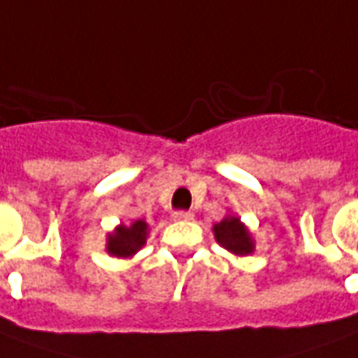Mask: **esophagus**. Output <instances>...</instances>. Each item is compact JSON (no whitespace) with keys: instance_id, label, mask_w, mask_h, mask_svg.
<instances>
[{"instance_id":"esophagus-1","label":"esophagus","mask_w":358,"mask_h":358,"mask_svg":"<svg viewBox=\"0 0 358 358\" xmlns=\"http://www.w3.org/2000/svg\"><path fill=\"white\" fill-rule=\"evenodd\" d=\"M172 217H174V221H192V219H194V213L178 209V211H174V213H172Z\"/></svg>"}]
</instances>
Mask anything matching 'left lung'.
<instances>
[{"instance_id":"8db88e82","label":"left lung","mask_w":358,"mask_h":358,"mask_svg":"<svg viewBox=\"0 0 358 358\" xmlns=\"http://www.w3.org/2000/svg\"><path fill=\"white\" fill-rule=\"evenodd\" d=\"M213 232L217 242L227 250H231L232 254L246 256V254H252V250H254L248 231L244 229V224L236 217H227L221 222H217L213 227Z\"/></svg>"}]
</instances>
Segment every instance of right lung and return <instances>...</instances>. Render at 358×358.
<instances>
[{
	"mask_svg": "<svg viewBox=\"0 0 358 358\" xmlns=\"http://www.w3.org/2000/svg\"><path fill=\"white\" fill-rule=\"evenodd\" d=\"M147 238V222L136 221L131 227L122 224L114 234L108 236V252L112 256L127 257L134 256L141 248Z\"/></svg>",
	"mask_w": 358,
	"mask_h": 358,
	"instance_id": "1",
	"label": "right lung"
}]
</instances>
